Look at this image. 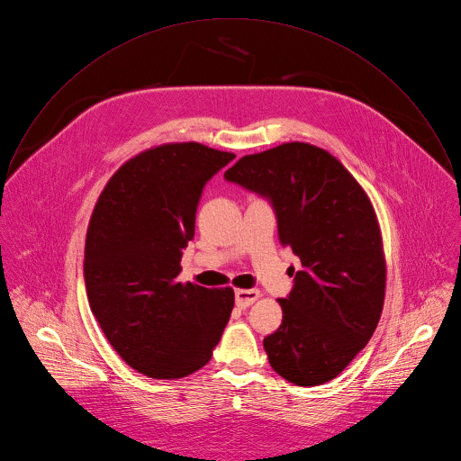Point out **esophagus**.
Listing matches in <instances>:
<instances>
[{
	"mask_svg": "<svg viewBox=\"0 0 461 461\" xmlns=\"http://www.w3.org/2000/svg\"><path fill=\"white\" fill-rule=\"evenodd\" d=\"M259 292L258 290H236V304L240 308H249L254 301H258Z\"/></svg>",
	"mask_w": 461,
	"mask_h": 461,
	"instance_id": "34e87169",
	"label": "esophagus"
}]
</instances>
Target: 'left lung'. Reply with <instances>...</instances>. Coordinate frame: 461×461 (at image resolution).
Returning <instances> with one entry per match:
<instances>
[{
  "label": "left lung",
  "mask_w": 461,
  "mask_h": 461,
  "mask_svg": "<svg viewBox=\"0 0 461 461\" xmlns=\"http://www.w3.org/2000/svg\"><path fill=\"white\" fill-rule=\"evenodd\" d=\"M225 180L268 200L277 236L301 259L281 326L263 346L295 385L335 378L367 344L384 306L385 261L373 205L328 151L304 142L247 155Z\"/></svg>",
  "instance_id": "left-lung-1"
}]
</instances>
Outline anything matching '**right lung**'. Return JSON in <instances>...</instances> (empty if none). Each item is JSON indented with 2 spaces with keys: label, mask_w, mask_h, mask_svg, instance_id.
<instances>
[{
  "label": "right lung",
  "mask_w": 461,
  "mask_h": 461,
  "mask_svg": "<svg viewBox=\"0 0 461 461\" xmlns=\"http://www.w3.org/2000/svg\"><path fill=\"white\" fill-rule=\"evenodd\" d=\"M236 155L164 144L126 162L103 191L86 234L90 308L115 351L151 378L205 366L229 322L232 288L182 285L205 184Z\"/></svg>",
  "instance_id": "obj_1"
}]
</instances>
